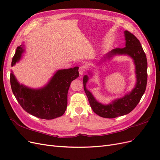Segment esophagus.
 Here are the masks:
<instances>
[{
    "mask_svg": "<svg viewBox=\"0 0 160 160\" xmlns=\"http://www.w3.org/2000/svg\"><path fill=\"white\" fill-rule=\"evenodd\" d=\"M79 76L82 77V75H83L85 73V67L84 66H81L79 67Z\"/></svg>",
    "mask_w": 160,
    "mask_h": 160,
    "instance_id": "34e87169",
    "label": "esophagus"
}]
</instances>
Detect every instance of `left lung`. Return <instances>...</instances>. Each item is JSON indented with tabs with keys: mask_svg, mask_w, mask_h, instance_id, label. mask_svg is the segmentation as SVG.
I'll list each match as a JSON object with an SVG mask.
<instances>
[{
	"mask_svg": "<svg viewBox=\"0 0 160 160\" xmlns=\"http://www.w3.org/2000/svg\"><path fill=\"white\" fill-rule=\"evenodd\" d=\"M125 47L123 49L117 48L111 50L101 58L100 62H104L110 61L116 56H128L133 61L136 83L133 89L128 92L122 98L112 100L107 104H104L95 99L86 88L89 78L93 76L91 69L88 71V74L83 76V88L88 97L91 108L94 112L104 118H115L129 113L141 99L145 93L147 85L148 62L146 55L143 50L139 41L133 34L128 31H124ZM98 63L101 64V62Z\"/></svg>",
	"mask_w": 160,
	"mask_h": 160,
	"instance_id": "1",
	"label": "left lung"
}]
</instances>
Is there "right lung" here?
Segmentation results:
<instances>
[{"label":"right lung","instance_id":"right-lung-1","mask_svg":"<svg viewBox=\"0 0 160 160\" xmlns=\"http://www.w3.org/2000/svg\"><path fill=\"white\" fill-rule=\"evenodd\" d=\"M25 52V45L17 47L11 66L21 59ZM79 67L57 70L47 83L40 88H31L20 83L11 72L12 93L22 109L35 117L52 119L64 114L67 106V93L72 81L79 77Z\"/></svg>","mask_w":160,"mask_h":160}]
</instances>
